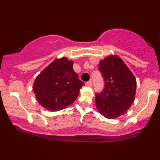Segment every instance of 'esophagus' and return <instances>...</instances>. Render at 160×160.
<instances>
[{"mask_svg":"<svg viewBox=\"0 0 160 160\" xmlns=\"http://www.w3.org/2000/svg\"><path fill=\"white\" fill-rule=\"evenodd\" d=\"M86 85L88 86H92V80H89V81L86 82Z\"/></svg>","mask_w":160,"mask_h":160,"instance_id":"esophagus-1","label":"esophagus"}]
</instances>
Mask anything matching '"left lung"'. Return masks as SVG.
<instances>
[{"instance_id": "8db88e82", "label": "left lung", "mask_w": 160, "mask_h": 160, "mask_svg": "<svg viewBox=\"0 0 160 160\" xmlns=\"http://www.w3.org/2000/svg\"><path fill=\"white\" fill-rule=\"evenodd\" d=\"M104 78V88L95 94L99 113L108 119L124 114L132 104L136 92V80L124 62L117 56L101 60L98 67Z\"/></svg>"}]
</instances>
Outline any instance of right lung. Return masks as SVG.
Here are the masks:
<instances>
[{"label": "right lung", "instance_id": "right-lung-1", "mask_svg": "<svg viewBox=\"0 0 160 160\" xmlns=\"http://www.w3.org/2000/svg\"><path fill=\"white\" fill-rule=\"evenodd\" d=\"M73 61L57 58L37 77L33 90L38 102L48 111L67 108L78 98L83 82L73 69Z\"/></svg>", "mask_w": 160, "mask_h": 160}]
</instances>
